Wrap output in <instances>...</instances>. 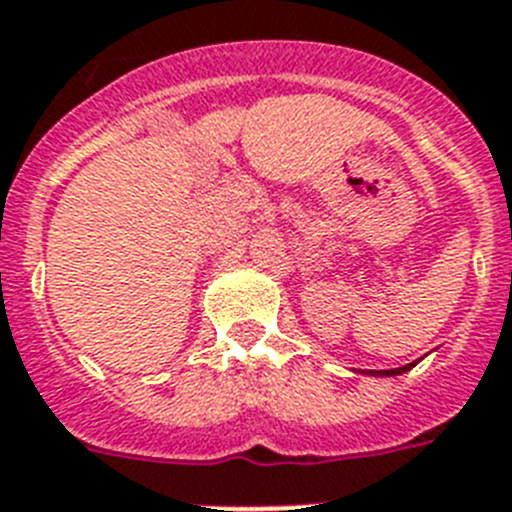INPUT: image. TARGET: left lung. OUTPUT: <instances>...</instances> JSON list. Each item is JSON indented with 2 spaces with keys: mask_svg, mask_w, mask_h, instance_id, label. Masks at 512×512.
Wrapping results in <instances>:
<instances>
[{
  "mask_svg": "<svg viewBox=\"0 0 512 512\" xmlns=\"http://www.w3.org/2000/svg\"><path fill=\"white\" fill-rule=\"evenodd\" d=\"M412 366H415V363H407V366H402V368H391V371H376V376H397V373L410 371Z\"/></svg>",
  "mask_w": 512,
  "mask_h": 512,
  "instance_id": "8db88e82",
  "label": "left lung"
}]
</instances>
